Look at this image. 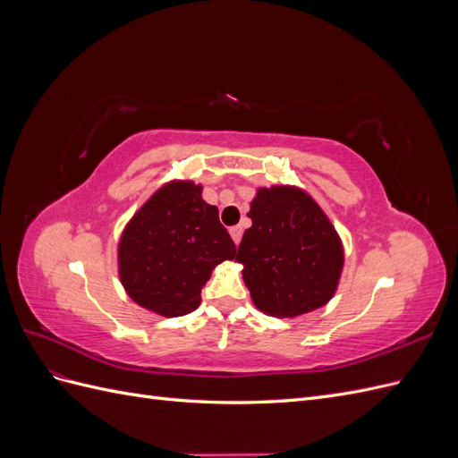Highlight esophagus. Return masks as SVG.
Instances as JSON below:
<instances>
[{
  "mask_svg": "<svg viewBox=\"0 0 458 458\" xmlns=\"http://www.w3.org/2000/svg\"><path fill=\"white\" fill-rule=\"evenodd\" d=\"M229 233H231V239H233V242H234V244H239V242H241V239H242V227H231V229H229Z\"/></svg>",
  "mask_w": 458,
  "mask_h": 458,
  "instance_id": "obj_1",
  "label": "esophagus"
}]
</instances>
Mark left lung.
<instances>
[{
	"label": "left lung",
	"instance_id": "left-lung-1",
	"mask_svg": "<svg viewBox=\"0 0 458 458\" xmlns=\"http://www.w3.org/2000/svg\"><path fill=\"white\" fill-rule=\"evenodd\" d=\"M237 261L254 306L300 317L327 306L344 269V244L311 195L294 185L259 187L250 202Z\"/></svg>",
	"mask_w": 458,
	"mask_h": 458
}]
</instances>
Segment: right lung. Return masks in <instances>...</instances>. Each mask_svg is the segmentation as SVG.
I'll list each match as a JSON object with an SVG mask.
<instances>
[{
	"label": "right lung",
	"instance_id": "1",
	"mask_svg": "<svg viewBox=\"0 0 458 458\" xmlns=\"http://www.w3.org/2000/svg\"><path fill=\"white\" fill-rule=\"evenodd\" d=\"M237 246L217 208L195 182L164 183L123 227L118 276L126 294L152 313L182 317L200 306V290Z\"/></svg>",
	"mask_w": 458,
	"mask_h": 458
}]
</instances>
